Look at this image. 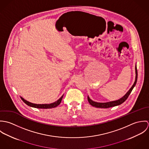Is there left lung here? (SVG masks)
Returning a JSON list of instances; mask_svg holds the SVG:
<instances>
[{
  "instance_id": "8db88e82",
  "label": "left lung",
  "mask_w": 149,
  "mask_h": 149,
  "mask_svg": "<svg viewBox=\"0 0 149 149\" xmlns=\"http://www.w3.org/2000/svg\"><path fill=\"white\" fill-rule=\"evenodd\" d=\"M135 73H136V77H135V80L134 84L132 86V87L130 89V90L128 91L127 93L121 99H120L118 100H116V101H113V102H107V103H97V102H93L92 100H91L90 98L88 96V102L92 106L97 107V108H110V107H112L119 106V105L122 104L123 102H125L127 100L128 97L129 96L130 94L131 93L134 87L136 85V83L137 81V78H138V72H137L136 66H135Z\"/></svg>"
}]
</instances>
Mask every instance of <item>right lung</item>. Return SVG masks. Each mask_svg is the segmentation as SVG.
Masks as SVG:
<instances>
[{"instance_id": "add662e5", "label": "right lung", "mask_w": 149, "mask_h": 149, "mask_svg": "<svg viewBox=\"0 0 149 149\" xmlns=\"http://www.w3.org/2000/svg\"><path fill=\"white\" fill-rule=\"evenodd\" d=\"M63 95L57 102L53 103H51V104H33L31 103L30 102H29L27 101H26V100H24L23 98H22L21 97L22 100H23V102L26 104L27 106L30 107H34V108H44V109H47V108H54L58 106L61 102V100L63 99Z\"/></svg>"}]
</instances>
